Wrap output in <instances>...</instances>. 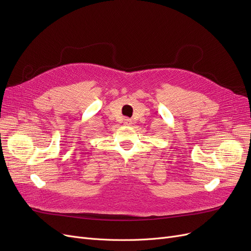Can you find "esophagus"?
Wrapping results in <instances>:
<instances>
[{"label": "esophagus", "instance_id": "34e87169", "mask_svg": "<svg viewBox=\"0 0 251 251\" xmlns=\"http://www.w3.org/2000/svg\"><path fill=\"white\" fill-rule=\"evenodd\" d=\"M131 123V120H128V119H126V124H130Z\"/></svg>", "mask_w": 251, "mask_h": 251}]
</instances>
